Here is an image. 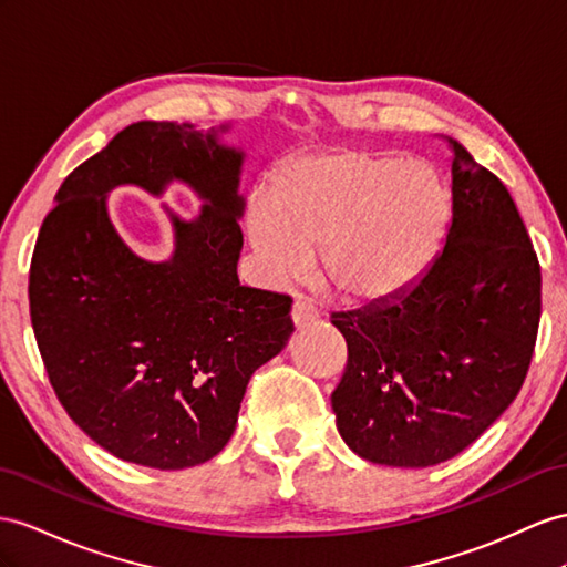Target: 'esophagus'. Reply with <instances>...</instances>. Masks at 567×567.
I'll return each instance as SVG.
<instances>
[{
    "label": "esophagus",
    "mask_w": 567,
    "mask_h": 567,
    "mask_svg": "<svg viewBox=\"0 0 567 567\" xmlns=\"http://www.w3.org/2000/svg\"><path fill=\"white\" fill-rule=\"evenodd\" d=\"M316 318H318V309L313 307V303H311L309 299H297V301L292 303V321H295L297 328H299V326L313 323Z\"/></svg>",
    "instance_id": "34e87169"
}]
</instances>
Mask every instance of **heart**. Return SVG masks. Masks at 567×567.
Returning a JSON list of instances; mask_svg holds the SVG:
<instances>
[{"instance_id": "heart-1", "label": "heart", "mask_w": 567, "mask_h": 567, "mask_svg": "<svg viewBox=\"0 0 567 567\" xmlns=\"http://www.w3.org/2000/svg\"><path fill=\"white\" fill-rule=\"evenodd\" d=\"M447 213V192L429 165L340 148L285 159L270 196H251L246 229L268 280L297 278L321 249L332 292L379 303L424 270Z\"/></svg>"}]
</instances>
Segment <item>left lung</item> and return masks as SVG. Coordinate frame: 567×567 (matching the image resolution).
Here are the masks:
<instances>
[{"instance_id":"1","label":"left lung","mask_w":567,"mask_h":567,"mask_svg":"<svg viewBox=\"0 0 567 567\" xmlns=\"http://www.w3.org/2000/svg\"><path fill=\"white\" fill-rule=\"evenodd\" d=\"M453 220L412 287L332 313L347 367L332 393L342 441L388 467H431L472 445L517 398L542 316V268L513 196L462 143Z\"/></svg>"}]
</instances>
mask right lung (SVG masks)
<instances>
[{
    "label": "right lung",
    "mask_w": 567,
    "mask_h": 567,
    "mask_svg": "<svg viewBox=\"0 0 567 567\" xmlns=\"http://www.w3.org/2000/svg\"><path fill=\"white\" fill-rule=\"evenodd\" d=\"M220 128L136 122L56 192L31 260V323L50 383L76 426L114 457L184 470L215 457L258 367L292 336V299L239 285L244 151ZM182 181L194 221L167 208L175 251L136 257L106 213L112 187L162 195Z\"/></svg>",
    "instance_id": "1"
}]
</instances>
